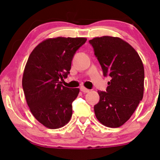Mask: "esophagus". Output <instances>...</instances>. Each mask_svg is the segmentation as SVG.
<instances>
[{
  "label": "esophagus",
  "mask_w": 160,
  "mask_h": 160,
  "mask_svg": "<svg viewBox=\"0 0 160 160\" xmlns=\"http://www.w3.org/2000/svg\"><path fill=\"white\" fill-rule=\"evenodd\" d=\"M80 90L82 91V92H84V93H87V92H89V89L85 88L84 87H80Z\"/></svg>",
  "instance_id": "esophagus-1"
}]
</instances>
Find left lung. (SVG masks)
<instances>
[{"label": "left lung", "mask_w": 160, "mask_h": 160, "mask_svg": "<svg viewBox=\"0 0 160 160\" xmlns=\"http://www.w3.org/2000/svg\"><path fill=\"white\" fill-rule=\"evenodd\" d=\"M105 77L106 92L98 91L96 117L108 128H119L131 117L143 99L144 68L134 48L118 37H97L89 41Z\"/></svg>", "instance_id": "left-lung-1"}]
</instances>
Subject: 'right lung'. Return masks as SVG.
I'll use <instances>...</instances> for the list:
<instances>
[{"label":"right lung","mask_w":160,"mask_h":160,"mask_svg":"<svg viewBox=\"0 0 160 160\" xmlns=\"http://www.w3.org/2000/svg\"><path fill=\"white\" fill-rule=\"evenodd\" d=\"M85 38H49L39 43L28 58L24 70L22 88L32 114L50 129L65 125L71 119L72 102L79 89L61 84L68 77L76 52Z\"/></svg>","instance_id":"right-lung-1"}]
</instances>
